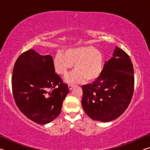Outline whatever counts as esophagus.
Returning <instances> with one entry per match:
<instances>
[{"mask_svg":"<svg viewBox=\"0 0 150 150\" xmlns=\"http://www.w3.org/2000/svg\"><path fill=\"white\" fill-rule=\"evenodd\" d=\"M73 87V85H68V88H69V89L70 91L72 90Z\"/></svg>","mask_w":150,"mask_h":150,"instance_id":"34e87169","label":"esophagus"}]
</instances>
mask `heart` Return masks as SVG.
Returning a JSON list of instances; mask_svg holds the SVG:
<instances>
[{
	"mask_svg": "<svg viewBox=\"0 0 150 150\" xmlns=\"http://www.w3.org/2000/svg\"><path fill=\"white\" fill-rule=\"evenodd\" d=\"M104 57L102 52L93 46L70 48L64 54L58 52L54 59L55 71L65 76L74 64L75 70L66 79L69 83H79L85 80L91 82L101 75Z\"/></svg>",
	"mask_w": 150,
	"mask_h": 150,
	"instance_id": "1",
	"label": "heart"
}]
</instances>
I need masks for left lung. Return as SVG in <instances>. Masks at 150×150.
Here are the masks:
<instances>
[{
	"mask_svg": "<svg viewBox=\"0 0 150 150\" xmlns=\"http://www.w3.org/2000/svg\"><path fill=\"white\" fill-rule=\"evenodd\" d=\"M134 88L133 65L129 55L116 46L99 77L82 86L81 104L94 120L108 122L122 115L130 105Z\"/></svg>",
	"mask_w": 150,
	"mask_h": 150,
	"instance_id": "8db88e82",
	"label": "left lung"
}]
</instances>
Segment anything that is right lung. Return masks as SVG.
<instances>
[{"mask_svg": "<svg viewBox=\"0 0 150 150\" xmlns=\"http://www.w3.org/2000/svg\"><path fill=\"white\" fill-rule=\"evenodd\" d=\"M12 88L18 108L30 120L46 124L56 118L69 91L55 73L53 58L30 49L15 62Z\"/></svg>", "mask_w": 150, "mask_h": 150, "instance_id": "obj_1", "label": "right lung"}]
</instances>
